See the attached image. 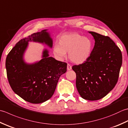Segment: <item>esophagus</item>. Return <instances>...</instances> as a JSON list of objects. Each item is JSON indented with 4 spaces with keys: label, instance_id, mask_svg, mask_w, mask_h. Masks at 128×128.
<instances>
[{
    "label": "esophagus",
    "instance_id": "34e87169",
    "mask_svg": "<svg viewBox=\"0 0 128 128\" xmlns=\"http://www.w3.org/2000/svg\"><path fill=\"white\" fill-rule=\"evenodd\" d=\"M72 66L70 65L69 64H68L67 65V70H70L72 69Z\"/></svg>",
    "mask_w": 128,
    "mask_h": 128
}]
</instances>
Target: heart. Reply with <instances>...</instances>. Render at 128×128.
I'll use <instances>...</instances> for the list:
<instances>
[{"label": "heart", "instance_id": "b5f03b06", "mask_svg": "<svg viewBox=\"0 0 128 128\" xmlns=\"http://www.w3.org/2000/svg\"><path fill=\"white\" fill-rule=\"evenodd\" d=\"M93 42L88 36H82L78 33L65 34L59 38L58 46L53 48V54L58 59L62 60L68 56L70 60L80 64L86 62L90 56Z\"/></svg>", "mask_w": 128, "mask_h": 128}]
</instances>
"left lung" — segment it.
I'll return each mask as SVG.
<instances>
[{"instance_id":"1","label":"left lung","mask_w":128,"mask_h":128,"mask_svg":"<svg viewBox=\"0 0 128 128\" xmlns=\"http://www.w3.org/2000/svg\"><path fill=\"white\" fill-rule=\"evenodd\" d=\"M95 40L91 56L84 63L72 66L76 86L82 98L99 100L116 86L122 64L120 50L109 36L89 32Z\"/></svg>"}]
</instances>
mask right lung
Segmentation results:
<instances>
[{
	"instance_id": "add662e5",
	"label": "right lung",
	"mask_w": 128,
	"mask_h": 128,
	"mask_svg": "<svg viewBox=\"0 0 128 128\" xmlns=\"http://www.w3.org/2000/svg\"><path fill=\"white\" fill-rule=\"evenodd\" d=\"M46 44L52 47V39L48 29L32 34L16 44L6 59L8 79L12 90L26 102L42 103L54 94L59 79L66 72V62L49 56V50L44 49L42 59L28 63L24 59L29 42Z\"/></svg>"
}]
</instances>
